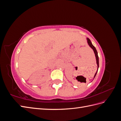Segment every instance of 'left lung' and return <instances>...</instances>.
Wrapping results in <instances>:
<instances>
[{
  "instance_id": "8db88e82",
  "label": "left lung",
  "mask_w": 121,
  "mask_h": 121,
  "mask_svg": "<svg viewBox=\"0 0 121 121\" xmlns=\"http://www.w3.org/2000/svg\"><path fill=\"white\" fill-rule=\"evenodd\" d=\"M87 42H88V43L89 45L90 46V47H91V48L93 49V50L94 51V52L95 53V56L96 59V63H97V72L95 73V75H94V77H95V76H96V75L97 74V72L98 71V68H99V58H98V53H97V50H96V49L95 48V47L92 45V43L91 42L90 40L88 38H87Z\"/></svg>"
}]
</instances>
